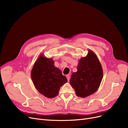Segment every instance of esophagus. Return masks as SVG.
Returning a JSON list of instances; mask_svg holds the SVG:
<instances>
[{"mask_svg": "<svg viewBox=\"0 0 128 128\" xmlns=\"http://www.w3.org/2000/svg\"><path fill=\"white\" fill-rule=\"evenodd\" d=\"M66 77H67V80H68V81H69V79H70V76L69 75H67L66 76Z\"/></svg>", "mask_w": 128, "mask_h": 128, "instance_id": "esophagus-1", "label": "esophagus"}]
</instances>
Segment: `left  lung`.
Instances as JSON below:
<instances>
[{
    "mask_svg": "<svg viewBox=\"0 0 128 128\" xmlns=\"http://www.w3.org/2000/svg\"><path fill=\"white\" fill-rule=\"evenodd\" d=\"M86 57H82L77 65V71L73 72L70 80L77 96L86 98L96 92L103 77V70L98 56L91 50Z\"/></svg>",
    "mask_w": 128,
    "mask_h": 128,
    "instance_id": "obj_1",
    "label": "left lung"
}]
</instances>
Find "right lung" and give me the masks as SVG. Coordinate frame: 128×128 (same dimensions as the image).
Here are the masks:
<instances>
[{"label":"right lung","instance_id":"right-lung-1","mask_svg":"<svg viewBox=\"0 0 128 128\" xmlns=\"http://www.w3.org/2000/svg\"><path fill=\"white\" fill-rule=\"evenodd\" d=\"M54 64L52 58H46L41 53L31 72V77L37 90L48 98L56 96L60 87L67 82L66 77Z\"/></svg>","mask_w":128,"mask_h":128}]
</instances>
